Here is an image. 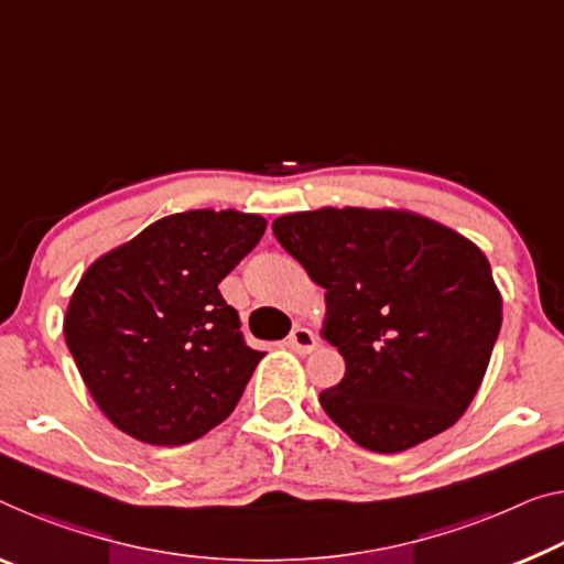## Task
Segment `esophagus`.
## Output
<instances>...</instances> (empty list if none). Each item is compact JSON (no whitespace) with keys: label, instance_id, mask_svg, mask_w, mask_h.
I'll use <instances>...</instances> for the list:
<instances>
[{"label":"esophagus","instance_id":"34e87169","mask_svg":"<svg viewBox=\"0 0 564 564\" xmlns=\"http://www.w3.org/2000/svg\"><path fill=\"white\" fill-rule=\"evenodd\" d=\"M316 344H318L316 334L306 329V326H296V329L289 334V347L293 351H299V355H308V351H314Z\"/></svg>","mask_w":564,"mask_h":564}]
</instances>
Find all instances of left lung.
<instances>
[{"mask_svg":"<svg viewBox=\"0 0 564 564\" xmlns=\"http://www.w3.org/2000/svg\"><path fill=\"white\" fill-rule=\"evenodd\" d=\"M273 235L326 289L324 339L347 362L318 402L357 445L413 448L476 398L501 329V293L481 248L408 209L322 207Z\"/></svg>","mask_w":564,"mask_h":564,"instance_id":"left-lung-1","label":"left lung"}]
</instances>
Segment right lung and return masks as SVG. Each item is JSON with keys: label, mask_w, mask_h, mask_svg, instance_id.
Masks as SVG:
<instances>
[{"label": "right lung", "mask_w": 564, "mask_h": 564, "mask_svg": "<svg viewBox=\"0 0 564 564\" xmlns=\"http://www.w3.org/2000/svg\"><path fill=\"white\" fill-rule=\"evenodd\" d=\"M260 215L189 209L151 223L83 273L65 341L104 415L149 445H184L238 405L263 351L217 285L258 246Z\"/></svg>", "instance_id": "add662e5"}]
</instances>
